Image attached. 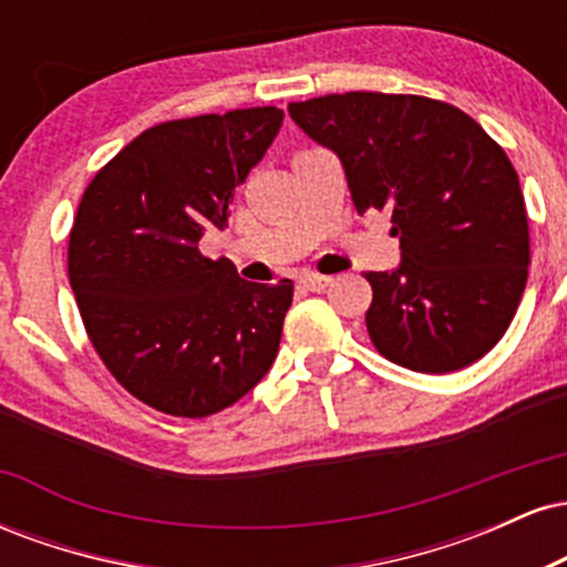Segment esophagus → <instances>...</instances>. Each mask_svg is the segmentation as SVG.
Wrapping results in <instances>:
<instances>
[{
    "instance_id": "esophagus-1",
    "label": "esophagus",
    "mask_w": 567,
    "mask_h": 567,
    "mask_svg": "<svg viewBox=\"0 0 567 567\" xmlns=\"http://www.w3.org/2000/svg\"><path fill=\"white\" fill-rule=\"evenodd\" d=\"M301 285H303V288L320 292V290H324V288H328V285H330V277H322V275H303V277H301Z\"/></svg>"
}]
</instances>
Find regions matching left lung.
Wrapping results in <instances>:
<instances>
[{
	"instance_id": "8db88e82",
	"label": "left lung",
	"mask_w": 567,
	"mask_h": 567,
	"mask_svg": "<svg viewBox=\"0 0 567 567\" xmlns=\"http://www.w3.org/2000/svg\"><path fill=\"white\" fill-rule=\"evenodd\" d=\"M341 157L357 213L389 210L402 264L368 271L365 324L394 365L451 373L509 328L530 264L517 171L470 114L424 95L333 93L290 103Z\"/></svg>"
}]
</instances>
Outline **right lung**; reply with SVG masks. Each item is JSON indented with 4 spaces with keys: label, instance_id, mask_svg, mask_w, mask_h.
Segmentation results:
<instances>
[{
    "label": "right lung",
    "instance_id": "add662e5",
    "mask_svg": "<svg viewBox=\"0 0 567 567\" xmlns=\"http://www.w3.org/2000/svg\"><path fill=\"white\" fill-rule=\"evenodd\" d=\"M282 116L256 106L159 122L84 188L69 234L84 330L109 373L159 413L207 419L275 362L292 282H247L197 243L210 226L224 229L234 188Z\"/></svg>",
    "mask_w": 567,
    "mask_h": 567
}]
</instances>
